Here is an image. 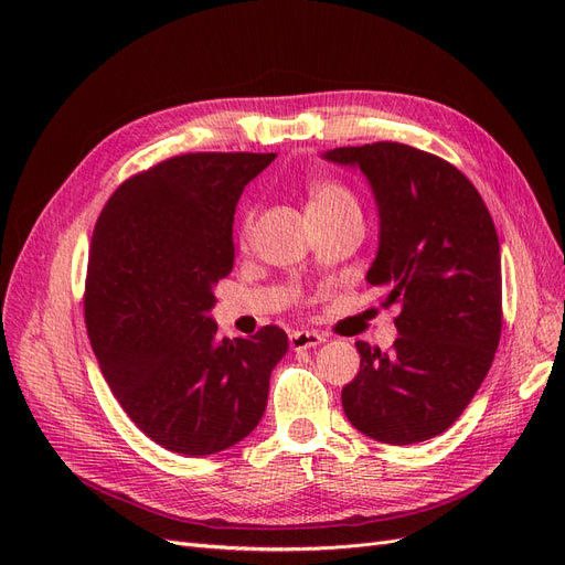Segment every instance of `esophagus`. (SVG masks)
I'll return each mask as SVG.
<instances>
[{
    "instance_id": "obj_1",
    "label": "esophagus",
    "mask_w": 565,
    "mask_h": 565,
    "mask_svg": "<svg viewBox=\"0 0 565 565\" xmlns=\"http://www.w3.org/2000/svg\"><path fill=\"white\" fill-rule=\"evenodd\" d=\"M324 341L322 334L313 332V330H297L289 334V347H292L295 351H301V349H316L320 347Z\"/></svg>"
}]
</instances>
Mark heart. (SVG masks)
<instances>
[{"label": "heart", "instance_id": "1", "mask_svg": "<svg viewBox=\"0 0 565 565\" xmlns=\"http://www.w3.org/2000/svg\"><path fill=\"white\" fill-rule=\"evenodd\" d=\"M339 207H358L355 195L349 191L344 183L339 181H316L309 188V210H339ZM254 226V210H245L237 235L245 243Z\"/></svg>", "mask_w": 565, "mask_h": 565}]
</instances>
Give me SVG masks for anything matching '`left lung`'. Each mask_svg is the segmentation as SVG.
<instances>
[{
	"label": "left lung",
	"instance_id": "8db88e82",
	"mask_svg": "<svg viewBox=\"0 0 565 565\" xmlns=\"http://www.w3.org/2000/svg\"><path fill=\"white\" fill-rule=\"evenodd\" d=\"M324 160L361 167L380 207V249L367 282L398 303L391 351L355 341L361 370L341 388L358 431L391 443L443 434L476 396L502 332V264L476 185L431 152L377 141Z\"/></svg>",
	"mask_w": 565,
	"mask_h": 565
}]
</instances>
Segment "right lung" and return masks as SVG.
I'll list each match as a JSON object with an SVG mask.
<instances>
[{
    "mask_svg": "<svg viewBox=\"0 0 565 565\" xmlns=\"http://www.w3.org/2000/svg\"><path fill=\"white\" fill-rule=\"evenodd\" d=\"M276 152H185L127 179L92 235L84 322L100 372L158 446L214 455L254 431L287 334L218 339L214 285L233 270V214Z\"/></svg>",
    "mask_w": 565,
    "mask_h": 565,
    "instance_id": "add662e5",
    "label": "right lung"
}]
</instances>
